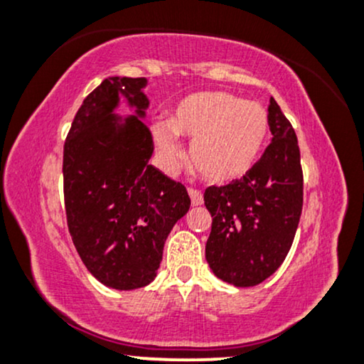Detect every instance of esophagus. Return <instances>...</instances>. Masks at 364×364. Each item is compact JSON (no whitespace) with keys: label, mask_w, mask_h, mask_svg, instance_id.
Wrapping results in <instances>:
<instances>
[{"label":"esophagus","mask_w":364,"mask_h":364,"mask_svg":"<svg viewBox=\"0 0 364 364\" xmlns=\"http://www.w3.org/2000/svg\"><path fill=\"white\" fill-rule=\"evenodd\" d=\"M188 195H190V198H191L193 206L203 205V195H201V191L195 190V188H190V190H188Z\"/></svg>","instance_id":"esophagus-1"}]
</instances>
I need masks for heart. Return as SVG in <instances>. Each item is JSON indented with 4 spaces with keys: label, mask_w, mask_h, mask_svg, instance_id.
Here are the masks:
<instances>
[{
    "label": "heart",
    "mask_w": 364,
    "mask_h": 364,
    "mask_svg": "<svg viewBox=\"0 0 364 364\" xmlns=\"http://www.w3.org/2000/svg\"><path fill=\"white\" fill-rule=\"evenodd\" d=\"M269 116L255 100L228 92H198L181 99L166 122H156L153 137L168 168L183 161L178 137H188L191 163L201 176L227 183L254 168L269 139Z\"/></svg>",
    "instance_id": "1"
}]
</instances>
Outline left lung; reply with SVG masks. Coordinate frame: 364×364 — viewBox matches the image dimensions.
<instances>
[{
  "mask_svg": "<svg viewBox=\"0 0 364 364\" xmlns=\"http://www.w3.org/2000/svg\"><path fill=\"white\" fill-rule=\"evenodd\" d=\"M272 142L240 179L205 191L213 218L205 257L218 279L252 287L269 279L291 250L302 211V168L296 132L270 97Z\"/></svg>",
  "mask_w": 364,
  "mask_h": 364,
  "instance_id": "obj_1",
  "label": "left lung"
}]
</instances>
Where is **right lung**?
Here are the masks:
<instances>
[{
	"mask_svg": "<svg viewBox=\"0 0 364 364\" xmlns=\"http://www.w3.org/2000/svg\"><path fill=\"white\" fill-rule=\"evenodd\" d=\"M148 79L109 77L77 110L63 146V195L70 235L87 270L105 287L151 284L164 242L190 210L181 183L151 166L144 124ZM124 97L135 114H115Z\"/></svg>",
	"mask_w": 364,
	"mask_h": 364,
	"instance_id": "1",
	"label": "right lung"
}]
</instances>
